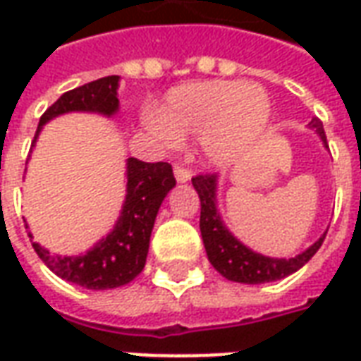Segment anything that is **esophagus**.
Here are the masks:
<instances>
[{"label": "esophagus", "instance_id": "obj_1", "mask_svg": "<svg viewBox=\"0 0 361 361\" xmlns=\"http://www.w3.org/2000/svg\"><path fill=\"white\" fill-rule=\"evenodd\" d=\"M173 176H176L178 183H188L191 180V172H189L188 168H183V166H176L173 168Z\"/></svg>", "mask_w": 361, "mask_h": 361}]
</instances>
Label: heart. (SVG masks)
Segmentation results:
<instances>
[{"mask_svg":"<svg viewBox=\"0 0 361 361\" xmlns=\"http://www.w3.org/2000/svg\"><path fill=\"white\" fill-rule=\"evenodd\" d=\"M269 121L271 98L265 89L238 81H203L173 89L150 126L170 142L199 137L204 158L228 166L257 145Z\"/></svg>","mask_w":361,"mask_h":361,"instance_id":"b5f03b06","label":"heart"}]
</instances>
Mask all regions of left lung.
Segmentation results:
<instances>
[{
    "mask_svg": "<svg viewBox=\"0 0 361 361\" xmlns=\"http://www.w3.org/2000/svg\"><path fill=\"white\" fill-rule=\"evenodd\" d=\"M310 129H313L317 137L326 147V137L323 123L319 119H311ZM193 188H195L199 201H201V235H203L204 251L211 265L232 282H242V284H265L274 280L286 279L292 272L300 271L307 261H310L321 243L325 240V234L319 238L317 242L311 243L310 247L294 257H269L263 253L253 251L250 245H245L242 240H238L226 222L222 219L219 211V176H197L193 178Z\"/></svg>",
    "mask_w": 361,
    "mask_h": 361,
    "instance_id": "left-lung-1",
    "label": "left lung"
}]
</instances>
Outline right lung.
<instances>
[{
	"label": "right lung",
	"instance_id": "obj_1",
	"mask_svg": "<svg viewBox=\"0 0 361 361\" xmlns=\"http://www.w3.org/2000/svg\"><path fill=\"white\" fill-rule=\"evenodd\" d=\"M118 89L119 77L110 75L59 96L40 118L32 147L44 126L59 116L85 111L114 118L119 111ZM126 201L118 220L90 250L79 255H54L40 243H32L38 257L59 279L89 290H110L129 284L145 269L158 209L176 188V180L168 162H142L133 157L126 160Z\"/></svg>",
	"mask_w": 361,
	"mask_h": 361
}]
</instances>
